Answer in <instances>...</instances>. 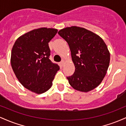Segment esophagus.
Returning a JSON list of instances; mask_svg holds the SVG:
<instances>
[{
    "label": "esophagus",
    "instance_id": "obj_1",
    "mask_svg": "<svg viewBox=\"0 0 126 126\" xmlns=\"http://www.w3.org/2000/svg\"><path fill=\"white\" fill-rule=\"evenodd\" d=\"M64 60H62V62H60V66H64Z\"/></svg>",
    "mask_w": 126,
    "mask_h": 126
}]
</instances>
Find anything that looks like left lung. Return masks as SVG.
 Wrapping results in <instances>:
<instances>
[{"mask_svg":"<svg viewBox=\"0 0 126 126\" xmlns=\"http://www.w3.org/2000/svg\"><path fill=\"white\" fill-rule=\"evenodd\" d=\"M71 51L75 71L67 79L77 91L89 92L99 85L106 75L110 54L102 38L79 27H67L58 32Z\"/></svg>","mask_w":126,"mask_h":126,"instance_id":"obj_1","label":"left lung"}]
</instances>
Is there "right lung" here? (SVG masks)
Here are the masks:
<instances>
[{
  "instance_id": "right-lung-1",
  "label": "right lung",
  "mask_w": 126,
  "mask_h": 126,
  "mask_svg": "<svg viewBox=\"0 0 126 126\" xmlns=\"http://www.w3.org/2000/svg\"><path fill=\"white\" fill-rule=\"evenodd\" d=\"M57 32L54 28L35 29L19 37L12 47L11 63L17 79L24 87L38 94L51 88L60 69L49 59L48 43Z\"/></svg>"
}]
</instances>
